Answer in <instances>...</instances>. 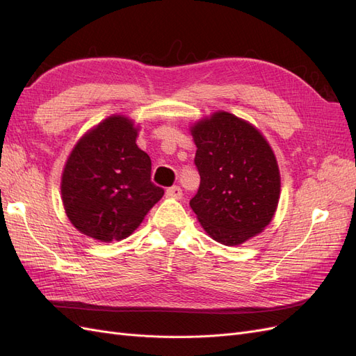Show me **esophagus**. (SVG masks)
<instances>
[{
	"instance_id": "obj_1",
	"label": "esophagus",
	"mask_w": 356,
	"mask_h": 356,
	"mask_svg": "<svg viewBox=\"0 0 356 356\" xmlns=\"http://www.w3.org/2000/svg\"><path fill=\"white\" fill-rule=\"evenodd\" d=\"M181 196H182V190L178 186L169 187L166 190V197H169V199H181Z\"/></svg>"
}]
</instances>
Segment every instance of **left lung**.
<instances>
[{
    "label": "left lung",
    "mask_w": 356,
    "mask_h": 356,
    "mask_svg": "<svg viewBox=\"0 0 356 356\" xmlns=\"http://www.w3.org/2000/svg\"><path fill=\"white\" fill-rule=\"evenodd\" d=\"M200 186L190 207L213 241L236 246L270 224L281 196L272 147L255 126L217 111L190 127Z\"/></svg>",
    "instance_id": "1"
}]
</instances>
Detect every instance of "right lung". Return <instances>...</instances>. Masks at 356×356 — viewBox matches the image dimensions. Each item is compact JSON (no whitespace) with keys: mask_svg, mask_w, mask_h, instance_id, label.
I'll return each instance as SVG.
<instances>
[{"mask_svg":"<svg viewBox=\"0 0 356 356\" xmlns=\"http://www.w3.org/2000/svg\"><path fill=\"white\" fill-rule=\"evenodd\" d=\"M138 126L115 114L86 132L62 172L65 213L80 233L101 242L131 236L163 196L152 160L136 145Z\"/></svg>","mask_w":356,"mask_h":356,"instance_id":"obj_1","label":"right lung"}]
</instances>
